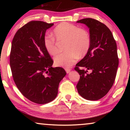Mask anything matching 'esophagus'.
Segmentation results:
<instances>
[{"label":"esophagus","mask_w":130,"mask_h":130,"mask_svg":"<svg viewBox=\"0 0 130 130\" xmlns=\"http://www.w3.org/2000/svg\"><path fill=\"white\" fill-rule=\"evenodd\" d=\"M65 70H66V72L67 73H69L71 71V69H69V68H66V69H65Z\"/></svg>","instance_id":"1"}]
</instances>
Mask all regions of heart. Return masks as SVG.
Masks as SVG:
<instances>
[{"mask_svg": "<svg viewBox=\"0 0 130 130\" xmlns=\"http://www.w3.org/2000/svg\"><path fill=\"white\" fill-rule=\"evenodd\" d=\"M53 36L58 41H65L64 53L54 57V64L64 68L70 67L79 57H83L89 50L91 39L89 32L79 28L74 25L63 22L58 25L53 32ZM44 45L51 56L57 53L54 38L46 35L44 38Z\"/></svg>", "mask_w": 130, "mask_h": 130, "instance_id": "heart-1", "label": "heart"}]
</instances>
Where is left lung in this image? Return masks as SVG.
I'll return each instance as SVG.
<instances>
[{"label":"left lung","mask_w":130,"mask_h":130,"mask_svg":"<svg viewBox=\"0 0 130 130\" xmlns=\"http://www.w3.org/2000/svg\"><path fill=\"white\" fill-rule=\"evenodd\" d=\"M77 22L89 28L91 44L88 53L74 68L80 76L76 88L83 98L99 100L106 95L114 83L119 63L117 44L111 31L102 22L92 18ZM79 67L87 70H80Z\"/></svg>","instance_id":"1"}]
</instances>
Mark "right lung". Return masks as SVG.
Masks as SVG:
<instances>
[{"label":"right lung","instance_id":"right-lung-1","mask_svg":"<svg viewBox=\"0 0 130 130\" xmlns=\"http://www.w3.org/2000/svg\"><path fill=\"white\" fill-rule=\"evenodd\" d=\"M54 24L31 21L16 32L12 42L10 66L17 88L32 102L45 104L56 98L66 74L53 61L44 45L47 29Z\"/></svg>","mask_w":130,"mask_h":130}]
</instances>
